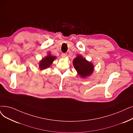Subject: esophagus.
<instances>
[{
	"instance_id": "obj_1",
	"label": "esophagus",
	"mask_w": 133,
	"mask_h": 133,
	"mask_svg": "<svg viewBox=\"0 0 133 133\" xmlns=\"http://www.w3.org/2000/svg\"><path fill=\"white\" fill-rule=\"evenodd\" d=\"M66 55H67V54H66V53H62V54H61V56H62V57H63V58H65V57H66Z\"/></svg>"
}]
</instances>
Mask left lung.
<instances>
[{
  "mask_svg": "<svg viewBox=\"0 0 133 133\" xmlns=\"http://www.w3.org/2000/svg\"><path fill=\"white\" fill-rule=\"evenodd\" d=\"M73 65L78 74L83 78L90 76L94 71L93 63L81 55H78L73 59Z\"/></svg>",
  "mask_w": 133,
  "mask_h": 133,
  "instance_id": "obj_1",
  "label": "left lung"
}]
</instances>
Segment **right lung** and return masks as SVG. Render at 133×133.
<instances>
[{
    "label": "right lung",
    "mask_w": 133,
    "mask_h": 133,
    "mask_svg": "<svg viewBox=\"0 0 133 133\" xmlns=\"http://www.w3.org/2000/svg\"><path fill=\"white\" fill-rule=\"evenodd\" d=\"M56 59V56L51 55L50 53L49 52L47 56L43 57L39 62V68L41 70H44L49 68Z\"/></svg>",
    "instance_id": "1"
}]
</instances>
